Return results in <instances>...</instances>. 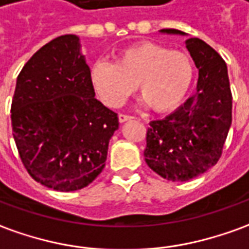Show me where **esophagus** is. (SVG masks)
Wrapping results in <instances>:
<instances>
[{
	"mask_svg": "<svg viewBox=\"0 0 249 249\" xmlns=\"http://www.w3.org/2000/svg\"><path fill=\"white\" fill-rule=\"evenodd\" d=\"M133 117L132 116H129V114H119V121L120 123H125V121H129V120H132Z\"/></svg>",
	"mask_w": 249,
	"mask_h": 249,
	"instance_id": "1",
	"label": "esophagus"
}]
</instances>
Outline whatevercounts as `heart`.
<instances>
[{"mask_svg": "<svg viewBox=\"0 0 249 249\" xmlns=\"http://www.w3.org/2000/svg\"><path fill=\"white\" fill-rule=\"evenodd\" d=\"M193 78L194 66L187 53L152 41L126 47L114 63L97 60L90 70L91 85L107 107H121L137 85L142 102L156 113L178 109Z\"/></svg>", "mask_w": 249, "mask_h": 249, "instance_id": "heart-1", "label": "heart"}]
</instances>
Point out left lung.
<instances>
[{
  "label": "left lung",
  "mask_w": 249,
  "mask_h": 249,
  "mask_svg": "<svg viewBox=\"0 0 249 249\" xmlns=\"http://www.w3.org/2000/svg\"><path fill=\"white\" fill-rule=\"evenodd\" d=\"M160 32L186 35L178 29ZM186 48L198 69L197 91L175 112L149 123L144 149L149 168L173 182H187L214 166L232 124L227 63L198 37L186 40Z\"/></svg>",
  "instance_id": "left-lung-1"
}]
</instances>
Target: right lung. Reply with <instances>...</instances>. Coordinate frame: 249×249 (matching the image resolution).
<instances>
[{"mask_svg": "<svg viewBox=\"0 0 249 249\" xmlns=\"http://www.w3.org/2000/svg\"><path fill=\"white\" fill-rule=\"evenodd\" d=\"M10 112L22 164L36 182L75 191L104 170L119 117L95 98L78 36L35 52L17 76Z\"/></svg>", "mask_w": 249, "mask_h": 249, "instance_id": "obj_1", "label": "right lung"}]
</instances>
